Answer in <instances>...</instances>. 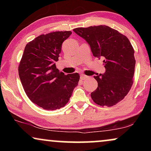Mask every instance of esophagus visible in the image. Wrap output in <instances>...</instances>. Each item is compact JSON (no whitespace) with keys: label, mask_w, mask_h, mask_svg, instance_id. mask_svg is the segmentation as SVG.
<instances>
[{"label":"esophagus","mask_w":151,"mask_h":151,"mask_svg":"<svg viewBox=\"0 0 151 151\" xmlns=\"http://www.w3.org/2000/svg\"><path fill=\"white\" fill-rule=\"evenodd\" d=\"M88 78H89V77H88V76L84 75V74H81V75H80V79H81V80L88 79Z\"/></svg>","instance_id":"1"}]
</instances>
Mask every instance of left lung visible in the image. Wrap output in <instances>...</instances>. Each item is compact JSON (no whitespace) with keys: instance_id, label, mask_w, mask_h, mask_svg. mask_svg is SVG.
I'll return each instance as SVG.
<instances>
[{"instance_id":"obj_1","label":"left lung","mask_w":151,"mask_h":151,"mask_svg":"<svg viewBox=\"0 0 151 151\" xmlns=\"http://www.w3.org/2000/svg\"><path fill=\"white\" fill-rule=\"evenodd\" d=\"M91 47L93 55L103 59L104 74L94 78L98 88L91 93L96 104L112 106L122 100L133 83L135 59L129 39L118 31L106 25L78 27L73 29Z\"/></svg>"}]
</instances>
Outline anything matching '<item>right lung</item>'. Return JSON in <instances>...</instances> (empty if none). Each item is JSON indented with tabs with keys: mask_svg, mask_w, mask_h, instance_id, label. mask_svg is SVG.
Masks as SVG:
<instances>
[{
	"mask_svg": "<svg viewBox=\"0 0 151 151\" xmlns=\"http://www.w3.org/2000/svg\"><path fill=\"white\" fill-rule=\"evenodd\" d=\"M70 31L42 34L27 44L18 66L24 92L34 104L46 110H56L69 102L80 80L78 73L65 75L55 66L62 44Z\"/></svg>",
	"mask_w": 151,
	"mask_h": 151,
	"instance_id": "add662e5",
	"label": "right lung"
}]
</instances>
